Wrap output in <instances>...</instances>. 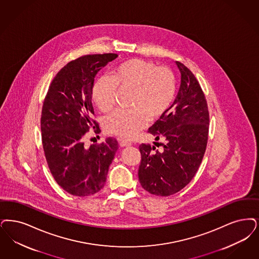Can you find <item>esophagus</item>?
Returning a JSON list of instances; mask_svg holds the SVG:
<instances>
[{
	"mask_svg": "<svg viewBox=\"0 0 259 259\" xmlns=\"http://www.w3.org/2000/svg\"><path fill=\"white\" fill-rule=\"evenodd\" d=\"M118 142H119L120 146H129V145H132L131 142H129V141H127V140H123V139H119Z\"/></svg>",
	"mask_w": 259,
	"mask_h": 259,
	"instance_id": "1",
	"label": "esophagus"
}]
</instances>
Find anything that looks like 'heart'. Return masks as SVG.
Wrapping results in <instances>:
<instances>
[{"instance_id": "b5f03b06", "label": "heart", "mask_w": 259, "mask_h": 259, "mask_svg": "<svg viewBox=\"0 0 259 259\" xmlns=\"http://www.w3.org/2000/svg\"><path fill=\"white\" fill-rule=\"evenodd\" d=\"M117 88L133 91V108L110 114L104 128L108 133L132 139L149 123L150 116L158 118L170 108L176 98V76L168 67L145 60L121 62L110 76L99 78L93 85V101L101 112L108 113L114 108Z\"/></svg>"}]
</instances>
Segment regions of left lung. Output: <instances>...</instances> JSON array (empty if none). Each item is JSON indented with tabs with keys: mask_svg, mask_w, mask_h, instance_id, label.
Instances as JSON below:
<instances>
[{
	"mask_svg": "<svg viewBox=\"0 0 259 259\" xmlns=\"http://www.w3.org/2000/svg\"><path fill=\"white\" fill-rule=\"evenodd\" d=\"M181 84L175 102L148 132L155 137V146H139L142 160L139 180L148 193L167 197L187 186L197 174L206 150L209 112L205 95L197 78L182 62H176Z\"/></svg>",
	"mask_w": 259,
	"mask_h": 259,
	"instance_id": "left-lung-1",
	"label": "left lung"
}]
</instances>
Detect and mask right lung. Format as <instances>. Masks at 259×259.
Here are the masks:
<instances>
[{
	"mask_svg": "<svg viewBox=\"0 0 259 259\" xmlns=\"http://www.w3.org/2000/svg\"><path fill=\"white\" fill-rule=\"evenodd\" d=\"M116 54L85 55L64 65L53 79L42 106V145L56 182L73 196L98 193L118 148L114 138L84 147L83 138L93 128L94 77Z\"/></svg>",
	"mask_w": 259,
	"mask_h": 259,
	"instance_id": "right-lung-1",
	"label": "right lung"
}]
</instances>
